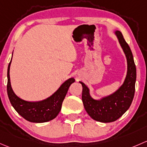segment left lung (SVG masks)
Returning <instances> with one entry per match:
<instances>
[{
	"mask_svg": "<svg viewBox=\"0 0 147 147\" xmlns=\"http://www.w3.org/2000/svg\"><path fill=\"white\" fill-rule=\"evenodd\" d=\"M115 34L125 53L127 63V71L123 84L112 94L96 100L90 96L89 88L79 81L83 87L82 101L85 110L92 119L104 123L117 120L129 109L135 91L137 71L132 53L122 33L116 30Z\"/></svg>",
	"mask_w": 147,
	"mask_h": 147,
	"instance_id": "left-lung-1",
	"label": "left lung"
}]
</instances>
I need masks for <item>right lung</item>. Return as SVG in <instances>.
Wrapping results in <instances>:
<instances>
[{
  "mask_svg": "<svg viewBox=\"0 0 147 147\" xmlns=\"http://www.w3.org/2000/svg\"><path fill=\"white\" fill-rule=\"evenodd\" d=\"M11 61L7 67V92L10 103L15 110L20 115L31 122L42 123L49 122L55 118L61 110L63 100L67 93L69 88L71 84L75 82V79L74 78L67 79L60 86L57 91L43 100L37 102L26 101L18 97L12 88L10 78Z\"/></svg>",
  "mask_w": 147,
  "mask_h": 147,
  "instance_id": "right-lung-1",
  "label": "right lung"
}]
</instances>
